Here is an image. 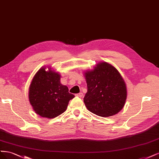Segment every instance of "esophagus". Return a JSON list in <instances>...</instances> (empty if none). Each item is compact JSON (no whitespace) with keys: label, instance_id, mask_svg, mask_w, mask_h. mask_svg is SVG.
Segmentation results:
<instances>
[{"label":"esophagus","instance_id":"1","mask_svg":"<svg viewBox=\"0 0 159 159\" xmlns=\"http://www.w3.org/2000/svg\"><path fill=\"white\" fill-rule=\"evenodd\" d=\"M76 96H78V97H80V98H81V97L83 96V94L82 93H79V94H76Z\"/></svg>","mask_w":159,"mask_h":159}]
</instances>
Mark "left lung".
<instances>
[{"mask_svg": "<svg viewBox=\"0 0 159 159\" xmlns=\"http://www.w3.org/2000/svg\"><path fill=\"white\" fill-rule=\"evenodd\" d=\"M87 93L84 97L86 108L102 117L118 113L127 99V87L121 75L113 65L100 62L84 72Z\"/></svg>", "mask_w": 159, "mask_h": 159, "instance_id": "1", "label": "left lung"}]
</instances>
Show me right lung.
<instances>
[{
    "label": "right lung",
    "instance_id": "add662e5",
    "mask_svg": "<svg viewBox=\"0 0 159 159\" xmlns=\"http://www.w3.org/2000/svg\"><path fill=\"white\" fill-rule=\"evenodd\" d=\"M60 80L61 75L49 66H42L34 75L29 88V101L41 117L49 119L57 117L66 110L69 100L75 97Z\"/></svg>",
    "mask_w": 159,
    "mask_h": 159
}]
</instances>
